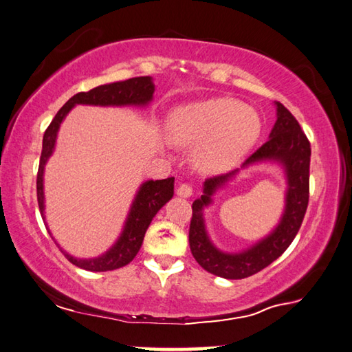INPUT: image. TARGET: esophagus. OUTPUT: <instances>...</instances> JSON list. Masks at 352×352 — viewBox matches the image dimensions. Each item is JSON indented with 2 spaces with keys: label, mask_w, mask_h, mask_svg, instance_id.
Segmentation results:
<instances>
[{
  "label": "esophagus",
  "mask_w": 352,
  "mask_h": 352,
  "mask_svg": "<svg viewBox=\"0 0 352 352\" xmlns=\"http://www.w3.org/2000/svg\"><path fill=\"white\" fill-rule=\"evenodd\" d=\"M192 193H193V189H192L190 184L183 183V184L178 186V189H177V195H178V197H182V198H190Z\"/></svg>",
  "instance_id": "obj_1"
}]
</instances>
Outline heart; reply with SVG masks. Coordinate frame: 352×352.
<instances>
[{"label":"heart","instance_id":"1","mask_svg":"<svg viewBox=\"0 0 352 352\" xmlns=\"http://www.w3.org/2000/svg\"><path fill=\"white\" fill-rule=\"evenodd\" d=\"M261 133L256 110L233 98H210L172 111L168 136L180 146H197L193 163L203 172H222L242 159Z\"/></svg>","mask_w":352,"mask_h":352}]
</instances>
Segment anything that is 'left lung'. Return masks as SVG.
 I'll return each mask as SVG.
<instances>
[{
	"mask_svg": "<svg viewBox=\"0 0 352 352\" xmlns=\"http://www.w3.org/2000/svg\"><path fill=\"white\" fill-rule=\"evenodd\" d=\"M276 121L269 134V140L245 160L242 168L258 162L280 163L287 180L286 207L271 234L254 243L242 252H222L212 243L207 234L203 210L212 204L213 193L222 188L239 169L228 174L207 178L203 195L193 201L192 221L189 228V245L192 256L207 272L227 280H242L260 272L278 258L289 248L300 231L305 210L309 206V175H310V142L301 130L295 116L275 102Z\"/></svg>",
	"mask_w": 352,
	"mask_h": 352,
	"instance_id": "8db88e82",
	"label": "left lung"
}]
</instances>
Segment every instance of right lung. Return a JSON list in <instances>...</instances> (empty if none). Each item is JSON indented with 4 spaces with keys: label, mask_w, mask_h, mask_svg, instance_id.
Instances as JSON below:
<instances>
[{
    "label": "right lung",
    "mask_w": 352,
    "mask_h": 352,
    "mask_svg": "<svg viewBox=\"0 0 352 352\" xmlns=\"http://www.w3.org/2000/svg\"><path fill=\"white\" fill-rule=\"evenodd\" d=\"M154 94V83L151 77H134L125 81H116V83L102 85L91 89L89 92H80L66 101L65 106L57 111L48 129L45 130L42 142V154L39 162V170H37V204L45 221V204H43V169L52 151L56 146L57 131L60 129L65 116L77 104H89V106H146L151 102ZM174 197V177L166 180H148L140 186L136 197L126 216L125 226L121 236L111 248L95 258H76L66 251L62 252L72 265L91 272H106L119 269L136 257L146 230L151 223L157 212ZM47 223V222H45ZM47 227V226H45ZM50 233V230H48ZM51 234V233H50ZM52 237V236H51Z\"/></svg>",
    "instance_id": "right-lung-1"
}]
</instances>
